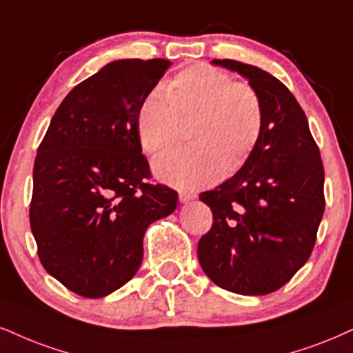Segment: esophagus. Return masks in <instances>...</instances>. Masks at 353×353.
<instances>
[{
    "instance_id": "esophagus-1",
    "label": "esophagus",
    "mask_w": 353,
    "mask_h": 353,
    "mask_svg": "<svg viewBox=\"0 0 353 353\" xmlns=\"http://www.w3.org/2000/svg\"><path fill=\"white\" fill-rule=\"evenodd\" d=\"M178 198H180L181 203H188L191 199L196 198V194L194 193H188V191H180V194H178Z\"/></svg>"
}]
</instances>
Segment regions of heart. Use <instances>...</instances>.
<instances>
[{
  "label": "heart",
  "instance_id": "obj_1",
  "mask_svg": "<svg viewBox=\"0 0 353 353\" xmlns=\"http://www.w3.org/2000/svg\"><path fill=\"white\" fill-rule=\"evenodd\" d=\"M162 92L141 101L136 128L142 150L160 155L180 142V124L191 119L183 150L159 159L155 175L181 190L214 183L221 173L237 172L262 137L265 108L259 91L211 65H191L175 73Z\"/></svg>",
  "mask_w": 353,
  "mask_h": 353
}]
</instances>
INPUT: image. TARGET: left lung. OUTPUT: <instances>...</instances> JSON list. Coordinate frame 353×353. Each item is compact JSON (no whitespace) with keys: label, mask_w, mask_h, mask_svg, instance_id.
I'll list each match as a JSON object with an SVG mask.
<instances>
[{"label":"left lung","mask_w":353,"mask_h":353,"mask_svg":"<svg viewBox=\"0 0 353 353\" xmlns=\"http://www.w3.org/2000/svg\"><path fill=\"white\" fill-rule=\"evenodd\" d=\"M249 78L265 108L260 142L242 168L199 199L212 211L198 259L230 293L280 290L310 259L323 219L324 165L306 114L278 78L254 65L212 60Z\"/></svg>","instance_id":"left-lung-1"}]
</instances>
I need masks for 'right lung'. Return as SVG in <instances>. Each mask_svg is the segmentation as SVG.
<instances>
[{"label": "right lung", "mask_w": 353, "mask_h": 353, "mask_svg": "<svg viewBox=\"0 0 353 353\" xmlns=\"http://www.w3.org/2000/svg\"><path fill=\"white\" fill-rule=\"evenodd\" d=\"M170 60H116L57 108L34 162L30 230L47 273L103 298L137 273L143 234L172 214L175 190L152 183L137 139L141 101Z\"/></svg>", "instance_id": "add662e5"}]
</instances>
